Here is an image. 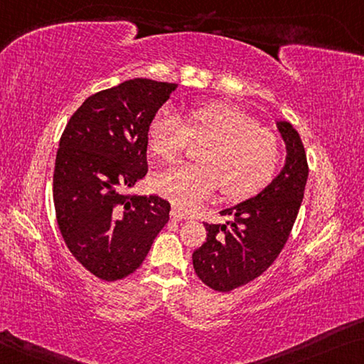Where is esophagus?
I'll use <instances>...</instances> for the list:
<instances>
[{
  "mask_svg": "<svg viewBox=\"0 0 364 364\" xmlns=\"http://www.w3.org/2000/svg\"><path fill=\"white\" fill-rule=\"evenodd\" d=\"M188 213L186 210H182L181 206H172L171 210V220L172 221H182V220H188Z\"/></svg>",
  "mask_w": 364,
  "mask_h": 364,
  "instance_id": "1",
  "label": "esophagus"
}]
</instances>
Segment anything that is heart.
Returning a JSON list of instances; mask_svg holds the SVG:
<instances>
[{
  "label": "heart",
  "instance_id": "heart-1",
  "mask_svg": "<svg viewBox=\"0 0 364 364\" xmlns=\"http://www.w3.org/2000/svg\"><path fill=\"white\" fill-rule=\"evenodd\" d=\"M190 139L198 146L195 164H177L151 176L156 193L177 205L192 206L220 186L226 198H245L259 192L275 174L282 148L272 130L257 125L244 110L225 102L190 107L186 124L169 107L159 109L148 125V148L154 158L176 161Z\"/></svg>",
  "mask_w": 364,
  "mask_h": 364
}]
</instances>
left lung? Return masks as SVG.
Listing matches in <instances>:
<instances>
[{"instance_id":"obj_1","label":"left lung","mask_w":364,"mask_h":364,"mask_svg":"<svg viewBox=\"0 0 364 364\" xmlns=\"http://www.w3.org/2000/svg\"><path fill=\"white\" fill-rule=\"evenodd\" d=\"M287 144L279 174L255 197L221 211L226 225L205 223L206 240L192 255L197 277L220 293L260 277L282 252L298 216L307 182L306 151L289 122H277Z\"/></svg>"}]
</instances>
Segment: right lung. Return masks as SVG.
Segmentation results:
<instances>
[{"mask_svg": "<svg viewBox=\"0 0 364 364\" xmlns=\"http://www.w3.org/2000/svg\"><path fill=\"white\" fill-rule=\"evenodd\" d=\"M174 82L135 77L87 97L60 138L53 203L65 244L104 282L143 264L169 221V201L127 192L146 176L148 125Z\"/></svg>", "mask_w": 364, "mask_h": 364, "instance_id": "right-lung-1", "label": "right lung"}]
</instances>
